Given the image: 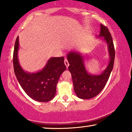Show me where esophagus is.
<instances>
[{
	"instance_id": "34e87169",
	"label": "esophagus",
	"mask_w": 132,
	"mask_h": 132,
	"mask_svg": "<svg viewBox=\"0 0 132 132\" xmlns=\"http://www.w3.org/2000/svg\"><path fill=\"white\" fill-rule=\"evenodd\" d=\"M64 64H65L66 66V68H68L69 66V62H68V59H64Z\"/></svg>"
}]
</instances>
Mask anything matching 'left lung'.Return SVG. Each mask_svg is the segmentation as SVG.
<instances>
[{"instance_id":"8db88e82","label":"left lung","mask_w":132,"mask_h":132,"mask_svg":"<svg viewBox=\"0 0 132 132\" xmlns=\"http://www.w3.org/2000/svg\"><path fill=\"white\" fill-rule=\"evenodd\" d=\"M99 37L108 45L110 62L102 74L93 75L87 72L83 62V57L77 52L70 51L67 55L69 63V70L72 75L74 90L77 96L82 99H89L97 96L105 86L113 68L115 50L113 42L107 27L100 24Z\"/></svg>"}]
</instances>
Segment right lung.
Listing matches in <instances>:
<instances>
[{"label":"right lung","instance_id":"add662e5","mask_svg":"<svg viewBox=\"0 0 132 132\" xmlns=\"http://www.w3.org/2000/svg\"><path fill=\"white\" fill-rule=\"evenodd\" d=\"M19 36L14 44L13 62L14 72L21 87L32 99L47 102L53 99L56 92V85L60 75L66 69L64 57H51L40 71L28 73L23 70L18 57Z\"/></svg>","mask_w":132,"mask_h":132}]
</instances>
